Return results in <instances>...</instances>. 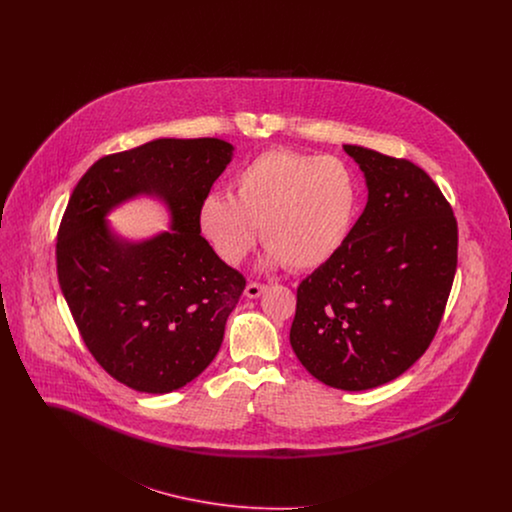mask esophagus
I'll return each mask as SVG.
<instances>
[{
    "label": "esophagus",
    "instance_id": "esophagus-1",
    "mask_svg": "<svg viewBox=\"0 0 512 512\" xmlns=\"http://www.w3.org/2000/svg\"><path fill=\"white\" fill-rule=\"evenodd\" d=\"M267 290V286L265 284H259V282H249L247 286H245V297H249V299H257L261 293Z\"/></svg>",
    "mask_w": 512,
    "mask_h": 512
}]
</instances>
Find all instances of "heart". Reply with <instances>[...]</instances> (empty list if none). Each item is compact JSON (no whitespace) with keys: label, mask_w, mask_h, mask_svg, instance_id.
<instances>
[{"label":"heart","mask_w":512,"mask_h":512,"mask_svg":"<svg viewBox=\"0 0 512 512\" xmlns=\"http://www.w3.org/2000/svg\"><path fill=\"white\" fill-rule=\"evenodd\" d=\"M359 211V180L332 155L270 149L234 176V197L205 195L197 209L201 236L220 261L238 265L257 242L267 265L313 270L347 242Z\"/></svg>","instance_id":"1"}]
</instances>
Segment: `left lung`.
I'll use <instances>...</instances> for the list:
<instances>
[{"instance_id":"1","label":"left lung","mask_w":512,"mask_h":512,"mask_svg":"<svg viewBox=\"0 0 512 512\" xmlns=\"http://www.w3.org/2000/svg\"><path fill=\"white\" fill-rule=\"evenodd\" d=\"M368 201L336 257L297 288L290 343L330 388L363 391L401 376L438 332L457 270V220L407 159L343 146Z\"/></svg>"}]
</instances>
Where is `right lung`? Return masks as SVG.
I'll return each instance as SVG.
<instances>
[{"label": "right lung", "instance_id": "obj_1", "mask_svg": "<svg viewBox=\"0 0 512 512\" xmlns=\"http://www.w3.org/2000/svg\"><path fill=\"white\" fill-rule=\"evenodd\" d=\"M234 147L219 138H161L96 161L76 184L57 232V278L76 328L101 368L124 386L169 393L219 353L245 278L220 261L197 209ZM155 194L172 230L144 243L117 237L104 215Z\"/></svg>", "mask_w": 512, "mask_h": 512}]
</instances>
